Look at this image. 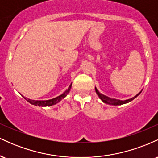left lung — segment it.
<instances>
[{"instance_id":"1","label":"left lung","mask_w":158,"mask_h":158,"mask_svg":"<svg viewBox=\"0 0 158 158\" xmlns=\"http://www.w3.org/2000/svg\"><path fill=\"white\" fill-rule=\"evenodd\" d=\"M96 89V92H97V95L99 96V97L100 98L101 100L103 102L105 103H107V104H111V105H114V106H120V105H123V104H126V103H128L129 102H131V101L133 100L134 99H135L136 97H137V96L139 95V94L141 93V92H139L138 94H137V95L135 96V97L131 98V99H126V100H117V99H111L110 98L106 97V96L103 95V94H100L99 91H98V90L97 88H95Z\"/></svg>"}]
</instances>
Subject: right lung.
<instances>
[{"mask_svg":"<svg viewBox=\"0 0 158 158\" xmlns=\"http://www.w3.org/2000/svg\"><path fill=\"white\" fill-rule=\"evenodd\" d=\"M71 85L72 84L69 86L68 89L66 90V91L64 92V93H63L61 95L59 96V97L54 98V99H49V100H32V99H27V98H25L24 97H22L24 98L28 102H30V104L32 105H34V106H53V105L56 104V103H58L59 102H60L62 99H64V98L66 97L67 94L69 93V91H70V88H71Z\"/></svg>","mask_w":158,"mask_h":158,"instance_id":"obj_1","label":"right lung"}]
</instances>
